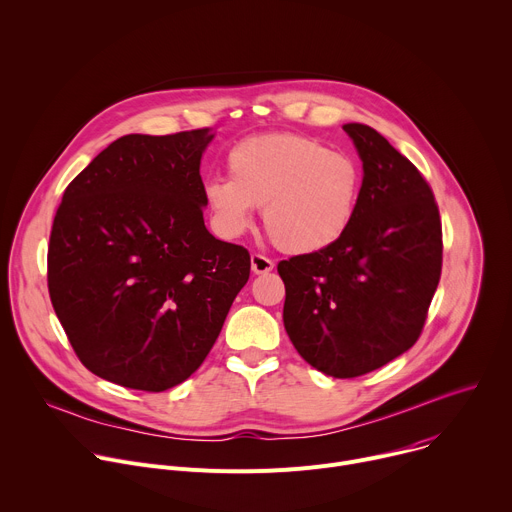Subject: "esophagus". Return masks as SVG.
I'll list each match as a JSON object with an SVG mask.
<instances>
[{
	"instance_id": "obj_1",
	"label": "esophagus",
	"mask_w": 512,
	"mask_h": 512,
	"mask_svg": "<svg viewBox=\"0 0 512 512\" xmlns=\"http://www.w3.org/2000/svg\"><path fill=\"white\" fill-rule=\"evenodd\" d=\"M273 261L261 253H253L251 255V269L255 275H261V273H269L273 269Z\"/></svg>"
}]
</instances>
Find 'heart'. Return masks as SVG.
I'll use <instances>...</instances> for the list:
<instances>
[{"label":"heart","instance_id":"b5f03b06","mask_svg":"<svg viewBox=\"0 0 512 512\" xmlns=\"http://www.w3.org/2000/svg\"><path fill=\"white\" fill-rule=\"evenodd\" d=\"M225 176L204 182L202 194L214 231L241 237L263 206V227L285 253L310 255L334 245L350 229L362 172L340 150L296 133H267L239 141Z\"/></svg>","mask_w":512,"mask_h":512}]
</instances>
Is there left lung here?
Returning <instances> with one entry per match:
<instances>
[{"label": "left lung", "mask_w": 512, "mask_h": 512, "mask_svg": "<svg viewBox=\"0 0 512 512\" xmlns=\"http://www.w3.org/2000/svg\"><path fill=\"white\" fill-rule=\"evenodd\" d=\"M362 160L350 229L279 261L283 324L300 356L334 379L367 375L421 336L442 275V221L421 172L373 127L346 123Z\"/></svg>", "instance_id": "1"}]
</instances>
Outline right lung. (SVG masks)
Instances as JSON below:
<instances>
[{
  "mask_svg": "<svg viewBox=\"0 0 512 512\" xmlns=\"http://www.w3.org/2000/svg\"><path fill=\"white\" fill-rule=\"evenodd\" d=\"M212 137L123 135L64 190L48 291L72 350L105 381L148 393L186 381L249 279V251L204 227Z\"/></svg>",
  "mask_w": 512,
  "mask_h": 512,
  "instance_id": "add662e5",
  "label": "right lung"
}]
</instances>
